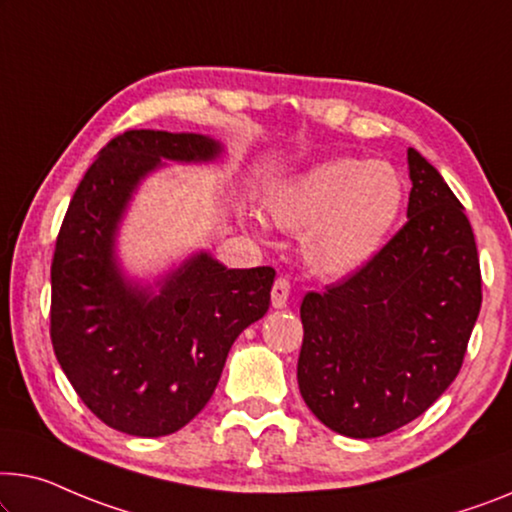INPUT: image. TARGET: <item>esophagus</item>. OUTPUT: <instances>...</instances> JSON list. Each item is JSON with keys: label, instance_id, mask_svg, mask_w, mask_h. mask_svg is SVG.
Wrapping results in <instances>:
<instances>
[{"label": "esophagus", "instance_id": "1", "mask_svg": "<svg viewBox=\"0 0 512 512\" xmlns=\"http://www.w3.org/2000/svg\"><path fill=\"white\" fill-rule=\"evenodd\" d=\"M289 280L287 278H276L271 287V303L273 308H285L287 301H289Z\"/></svg>", "mask_w": 512, "mask_h": 512}]
</instances>
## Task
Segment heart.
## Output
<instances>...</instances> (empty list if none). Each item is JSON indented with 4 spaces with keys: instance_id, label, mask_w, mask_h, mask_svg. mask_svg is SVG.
<instances>
[{
    "instance_id": "b5f03b06",
    "label": "heart",
    "mask_w": 512,
    "mask_h": 512,
    "mask_svg": "<svg viewBox=\"0 0 512 512\" xmlns=\"http://www.w3.org/2000/svg\"><path fill=\"white\" fill-rule=\"evenodd\" d=\"M404 179L386 160L329 158L280 181L264 195L266 216L301 234L310 269L349 276L375 257L398 225Z\"/></svg>"
}]
</instances>
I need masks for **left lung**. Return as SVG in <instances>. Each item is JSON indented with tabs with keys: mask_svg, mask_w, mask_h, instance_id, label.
Masks as SVG:
<instances>
[{
	"mask_svg": "<svg viewBox=\"0 0 512 512\" xmlns=\"http://www.w3.org/2000/svg\"><path fill=\"white\" fill-rule=\"evenodd\" d=\"M407 160V223L363 269L301 303V395L354 439L411 423L451 386L483 303L464 207L416 149Z\"/></svg>",
	"mask_w": 512,
	"mask_h": 512,
	"instance_id": "obj_1",
	"label": "left lung"
}]
</instances>
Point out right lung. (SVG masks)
<instances>
[{
  "label": "right lung",
  "mask_w": 512,
  "mask_h": 512,
  "mask_svg": "<svg viewBox=\"0 0 512 512\" xmlns=\"http://www.w3.org/2000/svg\"><path fill=\"white\" fill-rule=\"evenodd\" d=\"M195 133L126 131L105 144L75 190L52 257L50 338L75 393L112 430L163 437L216 391L239 333L264 317L276 271L225 269L207 253L158 294L121 278L114 232L140 179L167 160H211Z\"/></svg>",
  "instance_id": "1"
}]
</instances>
